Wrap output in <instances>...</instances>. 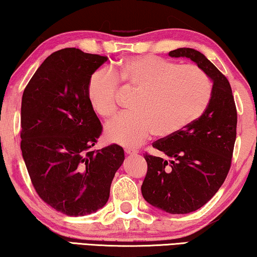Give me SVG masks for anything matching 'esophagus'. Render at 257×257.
<instances>
[{"label":"esophagus","mask_w":257,"mask_h":257,"mask_svg":"<svg viewBox=\"0 0 257 257\" xmlns=\"http://www.w3.org/2000/svg\"><path fill=\"white\" fill-rule=\"evenodd\" d=\"M137 153H138V151H136V149H132V148L125 149V154H127V155H136Z\"/></svg>","instance_id":"esophagus-1"}]
</instances>
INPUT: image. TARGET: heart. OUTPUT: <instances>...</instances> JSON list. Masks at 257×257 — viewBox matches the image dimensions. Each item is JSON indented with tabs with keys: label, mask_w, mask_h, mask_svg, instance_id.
<instances>
[{
	"label": "heart",
	"mask_w": 257,
	"mask_h": 257,
	"mask_svg": "<svg viewBox=\"0 0 257 257\" xmlns=\"http://www.w3.org/2000/svg\"><path fill=\"white\" fill-rule=\"evenodd\" d=\"M118 84L138 90L132 104L136 111L123 113L105 128L110 141L125 147H138L154 132L162 138L181 132L203 115L212 94L210 78L199 66L153 55L133 56L90 77L87 95L98 116H115Z\"/></svg>",
	"instance_id": "heart-1"
}]
</instances>
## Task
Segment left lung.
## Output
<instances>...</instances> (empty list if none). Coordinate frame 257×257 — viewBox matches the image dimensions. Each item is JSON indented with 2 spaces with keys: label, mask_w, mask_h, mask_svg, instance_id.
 <instances>
[{
  "label": "left lung",
  "mask_w": 257,
  "mask_h": 257,
  "mask_svg": "<svg viewBox=\"0 0 257 257\" xmlns=\"http://www.w3.org/2000/svg\"><path fill=\"white\" fill-rule=\"evenodd\" d=\"M171 57H187L211 78L208 108L195 123L153 147L165 157L149 155L141 186L148 203L169 214H188L204 206L222 186L230 171L236 138V108L227 78L191 48L170 51Z\"/></svg>",
  "instance_id": "8db88e82"
}]
</instances>
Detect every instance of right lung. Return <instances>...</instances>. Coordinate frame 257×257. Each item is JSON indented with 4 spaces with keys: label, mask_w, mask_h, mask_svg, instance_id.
Returning <instances> with one entry per match:
<instances>
[{
    "label": "right lung",
    "mask_w": 257,
    "mask_h": 257,
    "mask_svg": "<svg viewBox=\"0 0 257 257\" xmlns=\"http://www.w3.org/2000/svg\"><path fill=\"white\" fill-rule=\"evenodd\" d=\"M106 60L77 48L57 50L23 93L21 149L31 181L42 201L68 216L103 207L125 159L116 144L94 149L102 125L89 103L87 86Z\"/></svg>",
    "instance_id": "obj_1"
}]
</instances>
